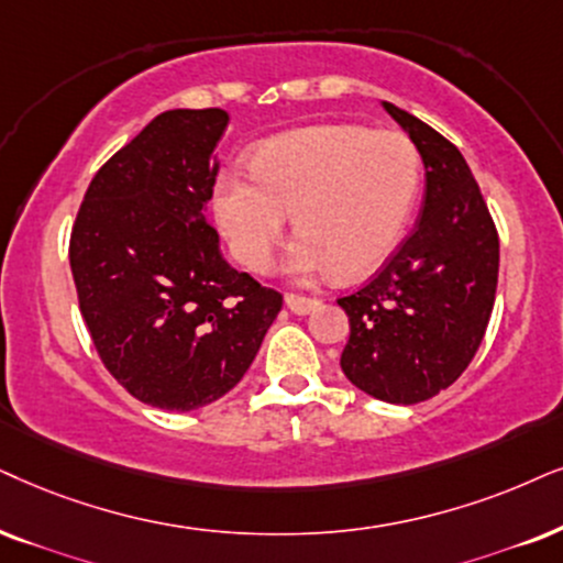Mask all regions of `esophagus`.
<instances>
[{"label": "esophagus", "instance_id": "obj_1", "mask_svg": "<svg viewBox=\"0 0 563 563\" xmlns=\"http://www.w3.org/2000/svg\"><path fill=\"white\" fill-rule=\"evenodd\" d=\"M286 306L294 314H309V311H314L319 301L317 298H309V296H298V294H286Z\"/></svg>", "mask_w": 563, "mask_h": 563}]
</instances>
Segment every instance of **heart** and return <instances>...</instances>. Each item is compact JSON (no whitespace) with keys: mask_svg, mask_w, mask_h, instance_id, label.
<instances>
[{"mask_svg":"<svg viewBox=\"0 0 563 563\" xmlns=\"http://www.w3.org/2000/svg\"><path fill=\"white\" fill-rule=\"evenodd\" d=\"M249 174H223L216 216L236 260L262 273L294 216L298 280L374 273L400 244L421 191L416 142L397 130L317 124L262 142Z\"/></svg>","mask_w":563,"mask_h":563,"instance_id":"1","label":"heart"}]
</instances>
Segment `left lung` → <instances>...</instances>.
Returning a JSON list of instances; mask_svg holds the SVG:
<instances>
[{"instance_id":"8db88e82","label":"left lung","mask_w":563,"mask_h":563,"mask_svg":"<svg viewBox=\"0 0 563 563\" xmlns=\"http://www.w3.org/2000/svg\"><path fill=\"white\" fill-rule=\"evenodd\" d=\"M384 109L423 158V210L379 273L338 298L351 319L340 366L376 400L412 405L457 382L478 353L499 280V233L457 147L412 113Z\"/></svg>"}]
</instances>
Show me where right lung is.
Segmentation results:
<instances>
[{
    "instance_id": "right-lung-1",
    "label": "right lung",
    "mask_w": 563,
    "mask_h": 563,
    "mask_svg": "<svg viewBox=\"0 0 563 563\" xmlns=\"http://www.w3.org/2000/svg\"><path fill=\"white\" fill-rule=\"evenodd\" d=\"M223 109L163 111L92 176L69 236L80 314L132 397L197 410L236 387L283 296L220 257L205 218Z\"/></svg>"
}]
</instances>
